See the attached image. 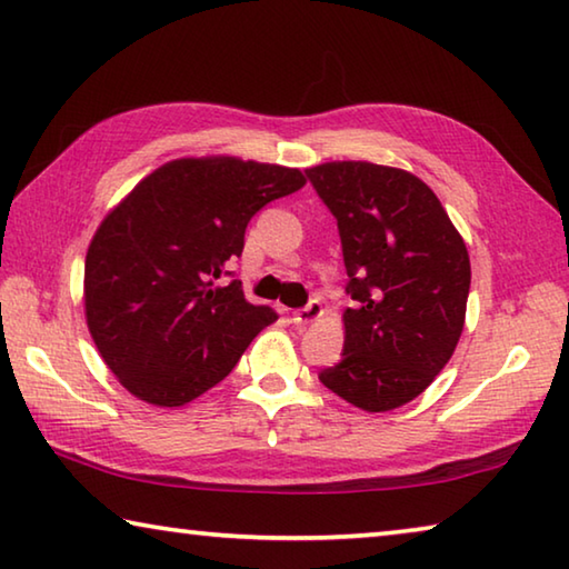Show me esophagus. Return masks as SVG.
I'll return each mask as SVG.
<instances>
[{"mask_svg":"<svg viewBox=\"0 0 569 569\" xmlns=\"http://www.w3.org/2000/svg\"><path fill=\"white\" fill-rule=\"evenodd\" d=\"M321 313H323V306H321V301H311V303H308L306 308H301V311H293L291 321H293L296 326H308L311 321L319 319Z\"/></svg>","mask_w":569,"mask_h":569,"instance_id":"1","label":"esophagus"}]
</instances>
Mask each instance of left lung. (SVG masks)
<instances>
[{"mask_svg": "<svg viewBox=\"0 0 569 569\" xmlns=\"http://www.w3.org/2000/svg\"><path fill=\"white\" fill-rule=\"evenodd\" d=\"M339 223L346 293L341 361L326 389L363 411L403 407L437 379L465 329L469 253L427 182L407 170L336 160L306 170Z\"/></svg>", "mask_w": 569, "mask_h": 569, "instance_id": "8db88e82", "label": "left lung"}]
</instances>
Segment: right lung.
Returning <instances> with one entry per match:
<instances>
[{
  "label": "right lung",
  "instance_id": "1",
  "mask_svg": "<svg viewBox=\"0 0 569 569\" xmlns=\"http://www.w3.org/2000/svg\"><path fill=\"white\" fill-rule=\"evenodd\" d=\"M306 186L301 170L180 158L150 172L102 220L84 258V319L132 397L182 407L223 381L273 308L246 301L226 263L248 220Z\"/></svg>",
  "mask_w": 569,
  "mask_h": 569
}]
</instances>
